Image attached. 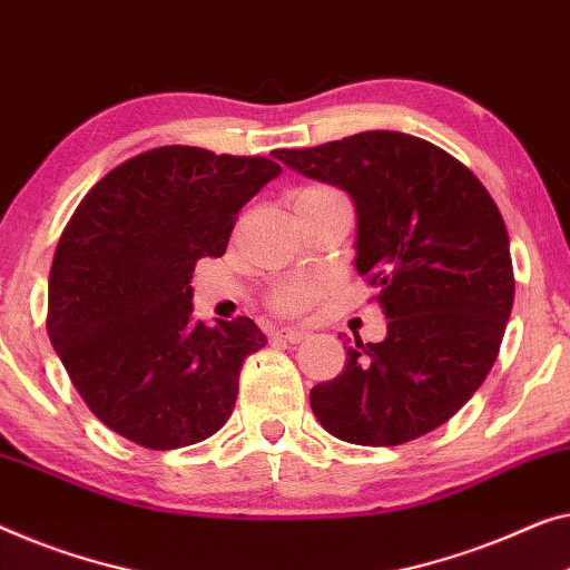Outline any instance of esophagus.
Masks as SVG:
<instances>
[{
  "label": "esophagus",
  "mask_w": 570,
  "mask_h": 570,
  "mask_svg": "<svg viewBox=\"0 0 570 570\" xmlns=\"http://www.w3.org/2000/svg\"><path fill=\"white\" fill-rule=\"evenodd\" d=\"M277 340H285V342H291V344H298V342H303L305 336H308V332H305V328H301V326H283V328H277Z\"/></svg>",
  "instance_id": "34e87169"
}]
</instances>
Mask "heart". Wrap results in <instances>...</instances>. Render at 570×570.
Returning <instances> with one entry per match:
<instances>
[{"label": "heart", "instance_id": "heart-1", "mask_svg": "<svg viewBox=\"0 0 570 570\" xmlns=\"http://www.w3.org/2000/svg\"><path fill=\"white\" fill-rule=\"evenodd\" d=\"M328 195H336V189L324 187V185L305 187L295 195V203L316 200V197H328ZM324 291H326L324 279L295 277V279H287V283H283L275 293H272V305H275L279 313H303L308 311L321 295H324Z\"/></svg>", "mask_w": 570, "mask_h": 570}]
</instances>
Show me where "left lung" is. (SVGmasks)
Returning <instances> with one entry per match:
<instances>
[{"instance_id":"1","label":"left lung","mask_w":570,"mask_h":570,"mask_svg":"<svg viewBox=\"0 0 570 570\" xmlns=\"http://www.w3.org/2000/svg\"><path fill=\"white\" fill-rule=\"evenodd\" d=\"M272 156L350 195L354 267L381 291L387 318L383 342L346 340L342 373L313 385L321 426L336 440L393 448L450 422L497 362L514 305L497 203L448 151L399 130Z\"/></svg>"}]
</instances>
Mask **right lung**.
Returning a JSON list of instances; mask_svg holds the SVG:
<instances>
[{
    "instance_id": "1",
    "label": "right lung",
    "mask_w": 570,
    "mask_h": 570,
    "mask_svg": "<svg viewBox=\"0 0 570 570\" xmlns=\"http://www.w3.org/2000/svg\"><path fill=\"white\" fill-rule=\"evenodd\" d=\"M265 156L161 146L97 183L56 246L48 336L105 426L148 450L208 440L267 336L193 318L195 262L220 257L236 213L279 175Z\"/></svg>"
}]
</instances>
